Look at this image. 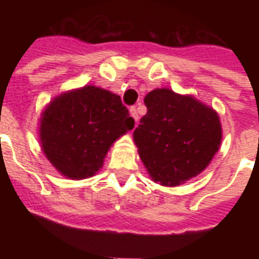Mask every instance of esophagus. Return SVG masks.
<instances>
[{
  "instance_id": "obj_1",
  "label": "esophagus",
  "mask_w": 259,
  "mask_h": 259,
  "mask_svg": "<svg viewBox=\"0 0 259 259\" xmlns=\"http://www.w3.org/2000/svg\"><path fill=\"white\" fill-rule=\"evenodd\" d=\"M130 113H132L133 119H135L136 122H137V120H139V113H137V109H136V107L130 108Z\"/></svg>"
}]
</instances>
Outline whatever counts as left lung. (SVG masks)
Segmentation results:
<instances>
[{
    "mask_svg": "<svg viewBox=\"0 0 259 259\" xmlns=\"http://www.w3.org/2000/svg\"><path fill=\"white\" fill-rule=\"evenodd\" d=\"M144 102L147 113L133 135L154 182L178 186L201 174L222 140L217 112L168 89L152 90Z\"/></svg>",
    "mask_w": 259,
    "mask_h": 259,
    "instance_id": "8db88e82",
    "label": "left lung"
}]
</instances>
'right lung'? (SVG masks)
Wrapping results in <instances>:
<instances>
[{
	"instance_id": "add662e5",
	"label": "right lung",
	"mask_w": 259,
	"mask_h": 259,
	"mask_svg": "<svg viewBox=\"0 0 259 259\" xmlns=\"http://www.w3.org/2000/svg\"><path fill=\"white\" fill-rule=\"evenodd\" d=\"M133 127L135 119L120 97L85 85L50 104L40 137L44 154L61 174L84 179L100 170L113 141Z\"/></svg>"
}]
</instances>
